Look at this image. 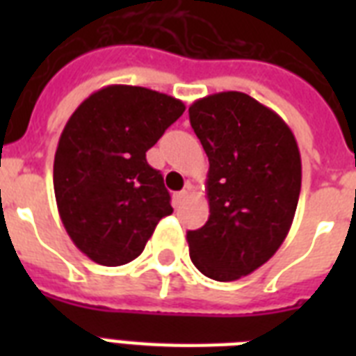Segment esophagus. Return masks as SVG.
<instances>
[{"label":"esophagus","mask_w":356,"mask_h":356,"mask_svg":"<svg viewBox=\"0 0 356 356\" xmlns=\"http://www.w3.org/2000/svg\"><path fill=\"white\" fill-rule=\"evenodd\" d=\"M188 197V192L186 190H181V192H175L173 194V205L179 207V205H183V201Z\"/></svg>","instance_id":"obj_1"}]
</instances>
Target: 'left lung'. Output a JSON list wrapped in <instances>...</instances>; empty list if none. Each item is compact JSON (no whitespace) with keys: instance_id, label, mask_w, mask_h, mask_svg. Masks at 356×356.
I'll return each instance as SVG.
<instances>
[{"instance_id":"obj_1","label":"left lung","mask_w":356,"mask_h":356,"mask_svg":"<svg viewBox=\"0 0 356 356\" xmlns=\"http://www.w3.org/2000/svg\"><path fill=\"white\" fill-rule=\"evenodd\" d=\"M207 156L211 216L186 233L190 259L214 281H236L266 264L292 227L301 155L292 129L243 92H218L188 108Z\"/></svg>"}]
</instances>
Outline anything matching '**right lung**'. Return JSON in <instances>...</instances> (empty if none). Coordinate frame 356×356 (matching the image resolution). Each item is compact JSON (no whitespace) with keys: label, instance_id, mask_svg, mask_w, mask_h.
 Returning a JSON list of instances; mask_svg holds the SVG:
<instances>
[{"label":"right lung","instance_id":"obj_1","mask_svg":"<svg viewBox=\"0 0 356 356\" xmlns=\"http://www.w3.org/2000/svg\"><path fill=\"white\" fill-rule=\"evenodd\" d=\"M184 108L181 99L144 86L108 85L64 125L53 162L57 209L72 242L97 264L136 259L156 223L173 212L145 151Z\"/></svg>","mask_w":356,"mask_h":356}]
</instances>
